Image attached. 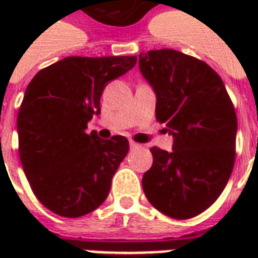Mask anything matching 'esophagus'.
<instances>
[{
	"label": "esophagus",
	"instance_id": "34e87169",
	"mask_svg": "<svg viewBox=\"0 0 258 258\" xmlns=\"http://www.w3.org/2000/svg\"><path fill=\"white\" fill-rule=\"evenodd\" d=\"M130 148L131 149H138V148H141L140 144H137V142H134V141H130Z\"/></svg>",
	"mask_w": 258,
	"mask_h": 258
}]
</instances>
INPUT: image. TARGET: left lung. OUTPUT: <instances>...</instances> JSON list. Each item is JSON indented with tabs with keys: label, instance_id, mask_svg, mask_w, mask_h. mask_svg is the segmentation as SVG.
Segmentation results:
<instances>
[{
	"label": "left lung",
	"instance_id": "1",
	"mask_svg": "<svg viewBox=\"0 0 258 258\" xmlns=\"http://www.w3.org/2000/svg\"><path fill=\"white\" fill-rule=\"evenodd\" d=\"M140 70L156 95V118L173 137L170 152L152 148L142 188L163 214L186 220L209 209L235 162L238 120L221 77L174 49L140 53Z\"/></svg>",
	"mask_w": 258,
	"mask_h": 258
}]
</instances>
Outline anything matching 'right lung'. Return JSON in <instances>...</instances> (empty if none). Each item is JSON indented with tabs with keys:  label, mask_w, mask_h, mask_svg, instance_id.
<instances>
[{
	"label": "right lung",
	"mask_w": 258,
	"mask_h": 258,
	"mask_svg": "<svg viewBox=\"0 0 258 258\" xmlns=\"http://www.w3.org/2000/svg\"><path fill=\"white\" fill-rule=\"evenodd\" d=\"M135 63L137 56H69L27 85L18 114L20 162L37 199L59 216H85L107 198L128 141L85 128L101 113L105 87Z\"/></svg>",
	"instance_id": "1"
}]
</instances>
